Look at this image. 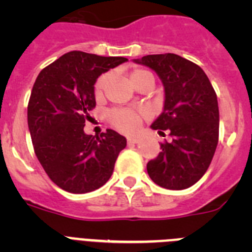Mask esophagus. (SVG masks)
<instances>
[{"label": "esophagus", "instance_id": "34e87169", "mask_svg": "<svg viewBox=\"0 0 252 252\" xmlns=\"http://www.w3.org/2000/svg\"><path fill=\"white\" fill-rule=\"evenodd\" d=\"M137 142H140L139 137H127L128 145H133V144H137Z\"/></svg>", "mask_w": 252, "mask_h": 252}]
</instances>
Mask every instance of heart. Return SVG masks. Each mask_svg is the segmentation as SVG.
Returning <instances> with one entry per match:
<instances>
[{
	"mask_svg": "<svg viewBox=\"0 0 252 252\" xmlns=\"http://www.w3.org/2000/svg\"><path fill=\"white\" fill-rule=\"evenodd\" d=\"M144 77H153V74L149 70L140 68V66L133 68L130 72V79L133 84ZM108 82H110V75L108 74H102L95 81L94 95L97 98L103 94L107 86H108ZM108 121H110L113 127L117 128L121 132L135 133L140 128V125H141V115L136 111L120 108V110H113L112 112L108 113Z\"/></svg>",
	"mask_w": 252,
	"mask_h": 252,
	"instance_id": "b5f03b06",
	"label": "heart"
}]
</instances>
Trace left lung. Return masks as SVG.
Returning <instances> with one entry per match:
<instances>
[{"label": "left lung", "instance_id": "obj_1", "mask_svg": "<svg viewBox=\"0 0 252 252\" xmlns=\"http://www.w3.org/2000/svg\"><path fill=\"white\" fill-rule=\"evenodd\" d=\"M158 73L165 88L164 111L151 127L170 141L161 142L146 165L154 183L180 190L195 184L212 161L218 144L217 94L203 69L177 54L146 55L135 60Z\"/></svg>", "mask_w": 252, "mask_h": 252}]
</instances>
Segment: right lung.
<instances>
[{"mask_svg": "<svg viewBox=\"0 0 252 252\" xmlns=\"http://www.w3.org/2000/svg\"><path fill=\"white\" fill-rule=\"evenodd\" d=\"M69 51L39 73L28 104V125L37 160L59 188L82 194L110 179L126 139L113 130L86 135L95 107L94 83L102 73L126 62Z\"/></svg>", "mask_w": 252, "mask_h": 252, "instance_id": "right-lung-1", "label": "right lung"}]
</instances>
